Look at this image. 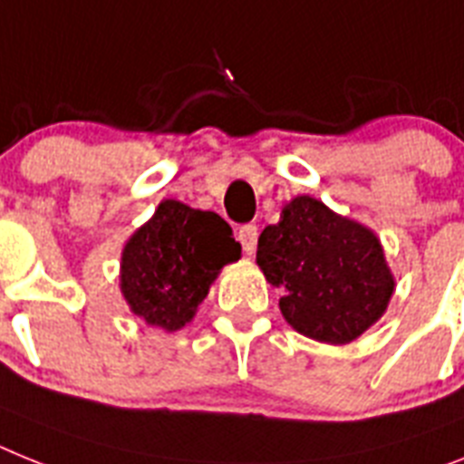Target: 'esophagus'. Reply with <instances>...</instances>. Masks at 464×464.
<instances>
[{
    "mask_svg": "<svg viewBox=\"0 0 464 464\" xmlns=\"http://www.w3.org/2000/svg\"><path fill=\"white\" fill-rule=\"evenodd\" d=\"M256 238H259V228L255 224H245L238 228V240L247 255H252L256 250Z\"/></svg>",
    "mask_w": 464,
    "mask_h": 464,
    "instance_id": "esophagus-1",
    "label": "esophagus"
}]
</instances>
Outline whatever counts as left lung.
Returning <instances> with one entry per match:
<instances>
[{
	"label": "left lung",
	"instance_id": "left-lung-1",
	"mask_svg": "<svg viewBox=\"0 0 464 464\" xmlns=\"http://www.w3.org/2000/svg\"><path fill=\"white\" fill-rule=\"evenodd\" d=\"M256 264L280 287V311L311 340L346 344L382 316L394 292L375 233L299 196L256 243Z\"/></svg>",
	"mask_w": 464,
	"mask_h": 464
}]
</instances>
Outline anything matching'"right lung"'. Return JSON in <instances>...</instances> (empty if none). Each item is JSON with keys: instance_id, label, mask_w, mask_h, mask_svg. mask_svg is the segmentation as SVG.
<instances>
[{"instance_id": "1", "label": "right lung", "mask_w": 464, "mask_h": 464, "mask_svg": "<svg viewBox=\"0 0 464 464\" xmlns=\"http://www.w3.org/2000/svg\"><path fill=\"white\" fill-rule=\"evenodd\" d=\"M240 256V243L219 214L160 202L122 252V295L136 316L179 330L208 297L212 280Z\"/></svg>"}]
</instances>
